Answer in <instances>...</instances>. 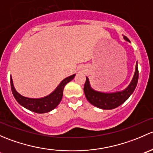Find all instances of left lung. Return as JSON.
Here are the masks:
<instances>
[{
  "instance_id": "8db88e82",
  "label": "left lung",
  "mask_w": 153,
  "mask_h": 153,
  "mask_svg": "<svg viewBox=\"0 0 153 153\" xmlns=\"http://www.w3.org/2000/svg\"><path fill=\"white\" fill-rule=\"evenodd\" d=\"M124 39L130 42L129 39L125 36H123ZM138 79V62L135 65V70L134 75L131 82L125 89L120 91L113 93L101 92L94 90L91 87L89 79L86 76V82L84 86V93L86 99L91 105L97 108L103 110H112L117 108L119 105L123 104L134 91L137 85Z\"/></svg>"
}]
</instances>
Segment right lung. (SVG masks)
<instances>
[{"mask_svg":"<svg viewBox=\"0 0 153 153\" xmlns=\"http://www.w3.org/2000/svg\"><path fill=\"white\" fill-rule=\"evenodd\" d=\"M75 75L76 74L66 77L59 83V85L55 88L52 93L46 97H41V98H29V97H23L19 94L14 87L12 76H10L11 88L14 97L21 106L34 113H45L51 111L59 105L62 100L64 88L67 83L74 78Z\"/></svg>","mask_w":153,"mask_h":153,"instance_id":"1","label":"right lung"}]
</instances>
